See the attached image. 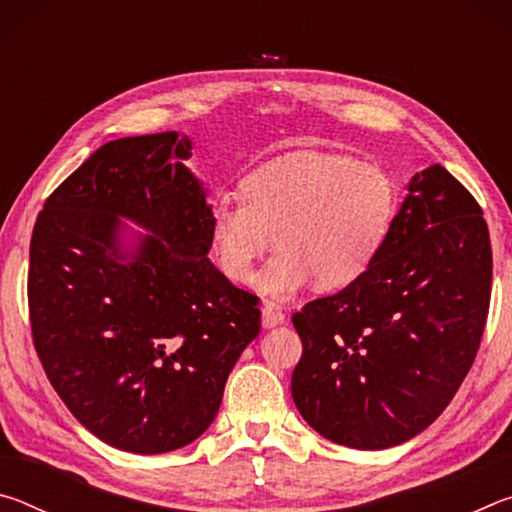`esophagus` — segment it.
<instances>
[{"label":"esophagus","mask_w":512,"mask_h":512,"mask_svg":"<svg viewBox=\"0 0 512 512\" xmlns=\"http://www.w3.org/2000/svg\"><path fill=\"white\" fill-rule=\"evenodd\" d=\"M284 320H287V316L282 314V309L275 305V302H266L264 305V309H262V325L264 327H277V325H282Z\"/></svg>","instance_id":"1"}]
</instances>
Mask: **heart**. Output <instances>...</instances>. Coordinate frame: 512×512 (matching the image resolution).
<instances>
[{
    "label": "heart",
    "instance_id": "obj_1",
    "mask_svg": "<svg viewBox=\"0 0 512 512\" xmlns=\"http://www.w3.org/2000/svg\"><path fill=\"white\" fill-rule=\"evenodd\" d=\"M239 198L219 196L207 244L219 271L244 284L268 246L277 253L255 280L287 298L314 280L341 289L375 262L391 232L397 192L388 173L343 153L300 151L248 171Z\"/></svg>",
    "mask_w": 512,
    "mask_h": 512
}]
</instances>
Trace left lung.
<instances>
[{
	"mask_svg": "<svg viewBox=\"0 0 512 512\" xmlns=\"http://www.w3.org/2000/svg\"><path fill=\"white\" fill-rule=\"evenodd\" d=\"M492 248L474 196L440 164L415 173L368 271L293 314L291 395L320 436L386 449L452 402L479 350Z\"/></svg>",
	"mask_w": 512,
	"mask_h": 512,
	"instance_id": "8db88e82",
	"label": "left lung"
}]
</instances>
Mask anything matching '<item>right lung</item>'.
Instances as JSON below:
<instances>
[{"label":"right lung","instance_id":"right-lung-1","mask_svg":"<svg viewBox=\"0 0 512 512\" xmlns=\"http://www.w3.org/2000/svg\"><path fill=\"white\" fill-rule=\"evenodd\" d=\"M176 131L121 137L51 194L33 225L29 318L51 386L103 443L164 454L219 413L259 298L207 253L210 210ZM119 215L151 236L120 244Z\"/></svg>","mask_w":512,"mask_h":512}]
</instances>
